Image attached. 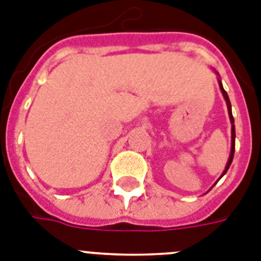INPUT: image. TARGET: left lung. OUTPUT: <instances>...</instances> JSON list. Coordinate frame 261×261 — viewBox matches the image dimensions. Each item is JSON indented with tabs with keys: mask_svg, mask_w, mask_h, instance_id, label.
<instances>
[{
	"mask_svg": "<svg viewBox=\"0 0 261 261\" xmlns=\"http://www.w3.org/2000/svg\"><path fill=\"white\" fill-rule=\"evenodd\" d=\"M214 71H216V70H214ZM216 74L218 75V78H217V80H218V85H220L221 93H222L223 98H225V100H226V106H227V111H229L230 123H231V150H230V155H229V159H227V163H226V166H225V170H223L222 175H221V176H220V179H221V177H222L223 175L226 174V171H227V170H229L230 165H231V162H232V158H234V151H235V125H234V117H232V112H231V103H230L229 95H227V93H226L225 89H223L222 82H221L220 74H218V73H217V71H216ZM220 179H218V180H220ZM218 180H217V181H218Z\"/></svg>",
	"mask_w": 261,
	"mask_h": 261,
	"instance_id": "1",
	"label": "left lung"
}]
</instances>
